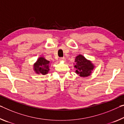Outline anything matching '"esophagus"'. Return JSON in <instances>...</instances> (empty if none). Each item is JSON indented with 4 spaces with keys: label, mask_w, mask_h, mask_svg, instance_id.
<instances>
[{
    "label": "esophagus",
    "mask_w": 124,
    "mask_h": 124,
    "mask_svg": "<svg viewBox=\"0 0 124 124\" xmlns=\"http://www.w3.org/2000/svg\"><path fill=\"white\" fill-rule=\"evenodd\" d=\"M60 61H66V58L64 57H61L60 58Z\"/></svg>",
    "instance_id": "1"
}]
</instances>
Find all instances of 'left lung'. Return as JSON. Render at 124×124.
<instances>
[{"label": "left lung", "mask_w": 124, "mask_h": 124, "mask_svg": "<svg viewBox=\"0 0 124 124\" xmlns=\"http://www.w3.org/2000/svg\"><path fill=\"white\" fill-rule=\"evenodd\" d=\"M76 73L82 77H87L90 76L94 68V64L89 60L86 59L83 55L79 54L76 57Z\"/></svg>", "instance_id": "8db88e82"}]
</instances>
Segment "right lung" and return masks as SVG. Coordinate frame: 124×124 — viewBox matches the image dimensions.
<instances>
[{"instance_id": "1", "label": "right lung", "mask_w": 124, "mask_h": 124, "mask_svg": "<svg viewBox=\"0 0 124 124\" xmlns=\"http://www.w3.org/2000/svg\"><path fill=\"white\" fill-rule=\"evenodd\" d=\"M50 61L44 57H40L34 64V70L37 74H42L43 75L47 74L50 69Z\"/></svg>"}]
</instances>
